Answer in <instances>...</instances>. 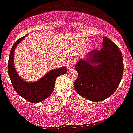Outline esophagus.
Here are the masks:
<instances>
[{
  "label": "esophagus",
  "instance_id": "esophagus-1",
  "mask_svg": "<svg viewBox=\"0 0 133 133\" xmlns=\"http://www.w3.org/2000/svg\"><path fill=\"white\" fill-rule=\"evenodd\" d=\"M74 64H75V62H74V60L70 59L69 61H68L66 63V67L69 70H72L74 68Z\"/></svg>",
  "mask_w": 133,
  "mask_h": 133
}]
</instances>
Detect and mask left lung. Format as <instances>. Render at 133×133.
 Masks as SVG:
<instances>
[{
    "mask_svg": "<svg viewBox=\"0 0 133 133\" xmlns=\"http://www.w3.org/2000/svg\"><path fill=\"white\" fill-rule=\"evenodd\" d=\"M103 47L84 55L76 64L78 78L74 82L76 92L93 102L105 100L115 92L123 74V59L119 48L103 37Z\"/></svg>",
    "mask_w": 133,
    "mask_h": 133,
    "instance_id": "left-lung-1",
    "label": "left lung"
}]
</instances>
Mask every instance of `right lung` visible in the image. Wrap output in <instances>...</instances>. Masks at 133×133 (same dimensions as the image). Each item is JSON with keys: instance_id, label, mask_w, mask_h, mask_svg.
Listing matches in <instances>:
<instances>
[{"instance_id": "right-lung-1", "label": "right lung", "mask_w": 133, "mask_h": 133, "mask_svg": "<svg viewBox=\"0 0 133 133\" xmlns=\"http://www.w3.org/2000/svg\"><path fill=\"white\" fill-rule=\"evenodd\" d=\"M27 35L18 39L13 45L8 61V73L15 91L19 95L31 103H38L51 95L54 88L55 79L67 72L65 66L51 70L45 76L34 82H28L19 76L14 65V54L16 48Z\"/></svg>"}]
</instances>
